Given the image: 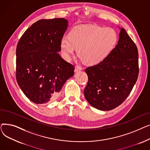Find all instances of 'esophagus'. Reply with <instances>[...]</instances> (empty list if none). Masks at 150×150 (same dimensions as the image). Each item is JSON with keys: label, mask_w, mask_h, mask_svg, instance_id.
<instances>
[{"label": "esophagus", "mask_w": 150, "mask_h": 150, "mask_svg": "<svg viewBox=\"0 0 150 150\" xmlns=\"http://www.w3.org/2000/svg\"><path fill=\"white\" fill-rule=\"evenodd\" d=\"M82 69H81V68L80 67H79V66H76L75 67V73H78V72H79L80 71H81Z\"/></svg>", "instance_id": "34e87169"}]
</instances>
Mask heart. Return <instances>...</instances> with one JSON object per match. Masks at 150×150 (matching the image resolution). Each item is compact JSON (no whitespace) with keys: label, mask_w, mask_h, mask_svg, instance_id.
<instances>
[{"label":"heart","mask_w":150,"mask_h":150,"mask_svg":"<svg viewBox=\"0 0 150 150\" xmlns=\"http://www.w3.org/2000/svg\"><path fill=\"white\" fill-rule=\"evenodd\" d=\"M118 41L116 31L110 27L80 25L70 30L69 36L61 39L62 56L69 60L76 49L86 64L96 65L103 61L115 48Z\"/></svg>","instance_id":"1"}]
</instances>
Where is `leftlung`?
Wrapping results in <instances>:
<instances>
[{"instance_id":"1","label":"left lung","mask_w":150,"mask_h":150,"mask_svg":"<svg viewBox=\"0 0 150 150\" xmlns=\"http://www.w3.org/2000/svg\"><path fill=\"white\" fill-rule=\"evenodd\" d=\"M112 52L98 64L86 69L84 97L93 108L110 111L128 97L139 75L137 48L124 28Z\"/></svg>"}]
</instances>
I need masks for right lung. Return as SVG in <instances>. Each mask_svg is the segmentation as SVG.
Here are the masks:
<instances>
[{"label": "right lung", "instance_id": "obj_1", "mask_svg": "<svg viewBox=\"0 0 150 150\" xmlns=\"http://www.w3.org/2000/svg\"><path fill=\"white\" fill-rule=\"evenodd\" d=\"M68 27L64 18L39 20L19 39L16 48V80L25 96L36 104L50 103L74 76L75 67L63 59L61 39Z\"/></svg>", "mask_w": 150, "mask_h": 150}]
</instances>
